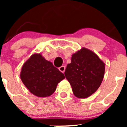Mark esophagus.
Here are the masks:
<instances>
[{"mask_svg":"<svg viewBox=\"0 0 127 127\" xmlns=\"http://www.w3.org/2000/svg\"><path fill=\"white\" fill-rule=\"evenodd\" d=\"M59 70H60V71H61L62 72H63V73H64V72H65V67L64 65L61 66L60 67H59Z\"/></svg>","mask_w":127,"mask_h":127,"instance_id":"obj_1","label":"esophagus"}]
</instances>
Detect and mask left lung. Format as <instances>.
Returning a JSON list of instances; mask_svg holds the SVG:
<instances>
[{
  "label": "left lung",
  "instance_id": "8db88e82",
  "mask_svg": "<svg viewBox=\"0 0 127 127\" xmlns=\"http://www.w3.org/2000/svg\"><path fill=\"white\" fill-rule=\"evenodd\" d=\"M105 72V64L92 51L82 48L72 55L65 71L66 79L77 98L90 97L99 88Z\"/></svg>",
  "mask_w": 127,
  "mask_h": 127
}]
</instances>
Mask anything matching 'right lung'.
<instances>
[{
	"mask_svg": "<svg viewBox=\"0 0 127 127\" xmlns=\"http://www.w3.org/2000/svg\"><path fill=\"white\" fill-rule=\"evenodd\" d=\"M20 78L33 95L46 97L55 92L65 76L41 54L34 53L22 66Z\"/></svg>",
	"mask_w": 127,
	"mask_h": 127,
	"instance_id": "add662e5",
	"label": "right lung"
}]
</instances>
